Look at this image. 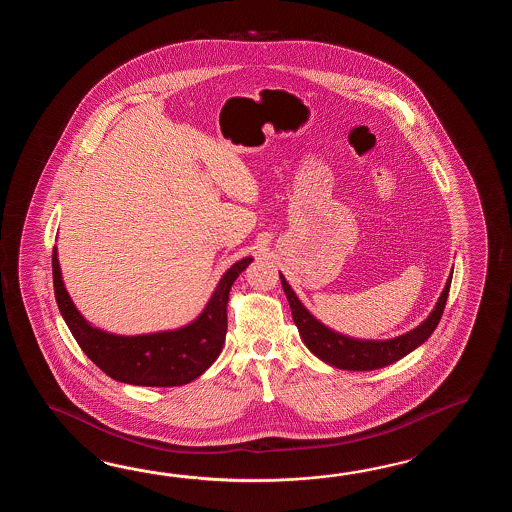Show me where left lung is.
I'll return each instance as SVG.
<instances>
[{
    "label": "left lung",
    "mask_w": 512,
    "mask_h": 512,
    "mask_svg": "<svg viewBox=\"0 0 512 512\" xmlns=\"http://www.w3.org/2000/svg\"><path fill=\"white\" fill-rule=\"evenodd\" d=\"M280 280H282L285 296L291 305L294 324L298 327L300 337L309 351L318 359L324 360L329 366H335L338 370L370 371L379 370V368H384L388 364L403 359L410 351L419 348L434 333V329L445 311L452 274L448 276L445 289L439 296L434 311L430 313L425 322L412 331L404 333L401 337L390 338V340H359V338L340 335L337 331L324 326L322 322H318L315 316L305 309L291 289V285L283 278V274H280Z\"/></svg>",
    "instance_id": "1"
}]
</instances>
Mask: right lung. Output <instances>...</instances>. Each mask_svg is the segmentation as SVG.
Masks as SVG:
<instances>
[{"mask_svg": "<svg viewBox=\"0 0 512 512\" xmlns=\"http://www.w3.org/2000/svg\"><path fill=\"white\" fill-rule=\"evenodd\" d=\"M252 258L236 261L219 280L207 307L188 326L150 335H113L87 322L67 294L53 249L56 304L78 346L115 381L135 386H183L194 381L218 359L227 335V302L232 283Z\"/></svg>", "mask_w": 512, "mask_h": 512, "instance_id": "obj_1", "label": "right lung"}]
</instances>
